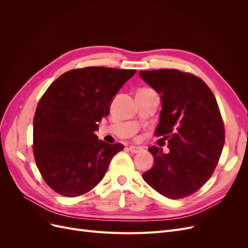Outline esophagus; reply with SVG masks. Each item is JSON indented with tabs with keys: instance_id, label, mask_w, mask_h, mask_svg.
Wrapping results in <instances>:
<instances>
[{
	"instance_id": "1",
	"label": "esophagus",
	"mask_w": 248,
	"mask_h": 248,
	"mask_svg": "<svg viewBox=\"0 0 248 248\" xmlns=\"http://www.w3.org/2000/svg\"><path fill=\"white\" fill-rule=\"evenodd\" d=\"M128 150L132 153H139V152L142 151V149L140 147H137V146H129Z\"/></svg>"
}]
</instances>
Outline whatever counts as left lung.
Here are the masks:
<instances>
[{
  "label": "left lung",
  "mask_w": 248,
  "mask_h": 248,
  "mask_svg": "<svg viewBox=\"0 0 248 248\" xmlns=\"http://www.w3.org/2000/svg\"><path fill=\"white\" fill-rule=\"evenodd\" d=\"M140 78L161 94L155 137L169 142V153L152 146L154 166L142 178L163 197L178 200L197 192L220 158L224 126L215 96L206 82L178 69L140 70Z\"/></svg>",
  "instance_id": "obj_1"
}]
</instances>
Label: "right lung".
I'll use <instances>...</instances> for the list:
<instances>
[{
  "mask_svg": "<svg viewBox=\"0 0 248 248\" xmlns=\"http://www.w3.org/2000/svg\"><path fill=\"white\" fill-rule=\"evenodd\" d=\"M134 69L85 67L63 73L42 95L33 122V153L46 183L74 198L98 184L124 146L97 140L98 122Z\"/></svg>",
  "mask_w": 248,
  "mask_h": 248,
  "instance_id": "add662e5",
  "label": "right lung"
}]
</instances>
